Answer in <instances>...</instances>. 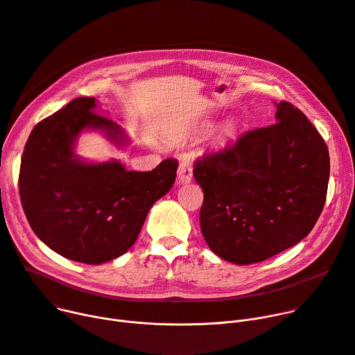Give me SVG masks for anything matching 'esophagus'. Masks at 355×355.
Segmentation results:
<instances>
[{"label":"esophagus","mask_w":355,"mask_h":355,"mask_svg":"<svg viewBox=\"0 0 355 355\" xmlns=\"http://www.w3.org/2000/svg\"><path fill=\"white\" fill-rule=\"evenodd\" d=\"M193 180V165L190 161H181L178 167V184H187Z\"/></svg>","instance_id":"obj_1"}]
</instances>
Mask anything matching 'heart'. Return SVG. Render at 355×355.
I'll use <instances>...</instances> for the list:
<instances>
[{"label":"heart","instance_id":"b5f03b06","mask_svg":"<svg viewBox=\"0 0 355 355\" xmlns=\"http://www.w3.org/2000/svg\"><path fill=\"white\" fill-rule=\"evenodd\" d=\"M234 132H235V127H234V124H232V123H227V124L221 125V128H220V131H218V137H220L221 139H224V138H230Z\"/></svg>","mask_w":355,"mask_h":355}]
</instances>
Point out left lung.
<instances>
[{
  "instance_id": "obj_1",
  "label": "left lung",
  "mask_w": 355,
  "mask_h": 355,
  "mask_svg": "<svg viewBox=\"0 0 355 355\" xmlns=\"http://www.w3.org/2000/svg\"><path fill=\"white\" fill-rule=\"evenodd\" d=\"M275 124L241 135L196 162L204 190L202 237L225 261L247 266L298 244L315 225L327 196L329 155L298 108L282 101Z\"/></svg>"
}]
</instances>
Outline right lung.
<instances>
[{"instance_id": "add662e5", "label": "right lung", "mask_w": 355, "mask_h": 355, "mask_svg": "<svg viewBox=\"0 0 355 355\" xmlns=\"http://www.w3.org/2000/svg\"><path fill=\"white\" fill-rule=\"evenodd\" d=\"M98 108L96 98H76L37 124L24 147L18 181L37 237L60 255L92 266L132 247L150 208L173 188L178 167L168 158L139 173L115 158H81L77 144L85 132H100L116 148L131 143Z\"/></svg>"}]
</instances>
